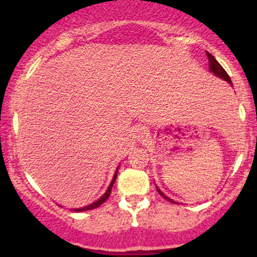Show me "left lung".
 <instances>
[{"label":"left lung","instance_id":"1","mask_svg":"<svg viewBox=\"0 0 257 257\" xmlns=\"http://www.w3.org/2000/svg\"><path fill=\"white\" fill-rule=\"evenodd\" d=\"M206 56H208V59H209L210 72H212V73H214L215 76L219 77V78H222L224 80H226L227 83H230V84H232V83H231V79H230V77H229V74H227V73H226V71H225V69L222 68L221 64H220L219 62H217L216 59L214 58V56H211V54H210L209 52H206ZM157 189H158V188H157ZM158 193H159L160 195L163 196V198L167 199L168 201H170V203H175V201H173L172 199H169V198H168V196H165L164 194H163L162 191L159 190V189H158Z\"/></svg>","mask_w":257,"mask_h":257}]
</instances>
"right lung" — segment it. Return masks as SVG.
<instances>
[{
  "label": "right lung",
  "instance_id": "add662e5",
  "mask_svg": "<svg viewBox=\"0 0 257 257\" xmlns=\"http://www.w3.org/2000/svg\"><path fill=\"white\" fill-rule=\"evenodd\" d=\"M116 173H118V170H116V172H115V175H114V178H113L112 183H110L109 188L107 189V191H105V194H104V195L102 196V198L99 199V200H97V201H95V203L90 204V205L85 206V208H82V209H74V211H85V210H92V209H95V208H98V206L102 205V204L104 203V201L107 200L108 198H109L110 191H112V188H113V184H114V181H115V178H116Z\"/></svg>",
  "mask_w": 257,
  "mask_h": 257
}]
</instances>
